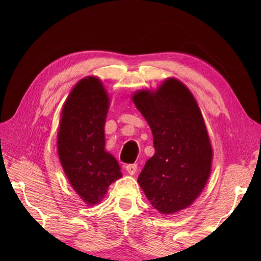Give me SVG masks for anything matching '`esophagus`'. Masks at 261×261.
<instances>
[{"mask_svg": "<svg viewBox=\"0 0 261 261\" xmlns=\"http://www.w3.org/2000/svg\"><path fill=\"white\" fill-rule=\"evenodd\" d=\"M137 168H138L137 164H129L125 166V170L127 171V174H130V175H135L137 171Z\"/></svg>", "mask_w": 261, "mask_h": 261, "instance_id": "34e87169", "label": "esophagus"}]
</instances>
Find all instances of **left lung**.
Segmentation results:
<instances>
[{"instance_id":"1","label":"left lung","mask_w":261,"mask_h":261,"mask_svg":"<svg viewBox=\"0 0 261 261\" xmlns=\"http://www.w3.org/2000/svg\"><path fill=\"white\" fill-rule=\"evenodd\" d=\"M132 101L150 126L154 147L138 182L160 213L178 212L198 197L211 173L213 151L201 110L175 79L154 92H136Z\"/></svg>"}]
</instances>
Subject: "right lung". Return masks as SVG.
<instances>
[{
	"label": "right lung",
	"mask_w": 261,
	"mask_h": 261,
	"mask_svg": "<svg viewBox=\"0 0 261 261\" xmlns=\"http://www.w3.org/2000/svg\"><path fill=\"white\" fill-rule=\"evenodd\" d=\"M109 107L108 93L97 77L81 80L64 104L57 136L65 174L91 206L101 202L109 186L122 177L116 159L104 149Z\"/></svg>",
	"instance_id": "add662e5"
}]
</instances>
